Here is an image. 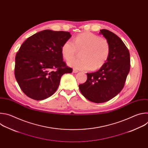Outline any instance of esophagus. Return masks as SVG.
Here are the masks:
<instances>
[{
  "mask_svg": "<svg viewBox=\"0 0 148 148\" xmlns=\"http://www.w3.org/2000/svg\"><path fill=\"white\" fill-rule=\"evenodd\" d=\"M78 70H75V69H73V73H78Z\"/></svg>",
  "mask_w": 148,
  "mask_h": 148,
  "instance_id": "1",
  "label": "esophagus"
}]
</instances>
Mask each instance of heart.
<instances>
[{
	"mask_svg": "<svg viewBox=\"0 0 148 148\" xmlns=\"http://www.w3.org/2000/svg\"><path fill=\"white\" fill-rule=\"evenodd\" d=\"M81 58L70 61L68 64L77 70H96L101 68L108 59L110 46L104 38L91 32H84L74 36L72 40L64 42L61 47L64 58H73L77 50H81Z\"/></svg>",
	"mask_w": 148,
	"mask_h": 148,
	"instance_id": "heart-1",
	"label": "heart"
}]
</instances>
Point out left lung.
I'll list each match as a JSON object with an SVG mask.
<instances>
[{
	"label": "left lung",
	"mask_w": 148,
	"mask_h": 148,
	"mask_svg": "<svg viewBox=\"0 0 148 148\" xmlns=\"http://www.w3.org/2000/svg\"><path fill=\"white\" fill-rule=\"evenodd\" d=\"M100 32L109 43L110 56L98 71L87 73L86 82L79 85L82 95L95 103L108 101L118 95L123 89L130 70V51L122 40L110 30Z\"/></svg>",
	"instance_id": "1"
}]
</instances>
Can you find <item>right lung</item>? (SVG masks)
<instances>
[{
    "label": "right lung",
    "instance_id": "right-lung-1",
    "mask_svg": "<svg viewBox=\"0 0 148 148\" xmlns=\"http://www.w3.org/2000/svg\"><path fill=\"white\" fill-rule=\"evenodd\" d=\"M70 32L45 30L29 37L15 57L14 75L29 98L43 100L57 90L61 76L73 69L63 61L61 47Z\"/></svg>",
    "mask_w": 148,
    "mask_h": 148
}]
</instances>
